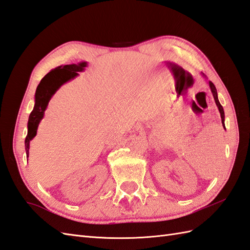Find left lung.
Segmentation results:
<instances>
[{
	"label": "left lung",
	"instance_id": "1",
	"mask_svg": "<svg viewBox=\"0 0 250 250\" xmlns=\"http://www.w3.org/2000/svg\"><path fill=\"white\" fill-rule=\"evenodd\" d=\"M203 75H204V74H203ZM204 76H205V75H204ZM205 77H206V76H205ZM209 86H210V89H211V93H212V95H213V98H214V101H215V104H216V106L219 107V111H220V114H221V118H222L223 126L225 127V123H224V121H225V114H224V108H223V106H222L221 104H220L219 98H217L216 88H215L213 83L211 82V81H209Z\"/></svg>",
	"mask_w": 250,
	"mask_h": 250
}]
</instances>
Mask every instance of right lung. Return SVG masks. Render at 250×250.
Segmentation results:
<instances>
[{"mask_svg": "<svg viewBox=\"0 0 250 250\" xmlns=\"http://www.w3.org/2000/svg\"><path fill=\"white\" fill-rule=\"evenodd\" d=\"M86 65V62H80L78 64L58 66L44 76V78L39 83L35 95L34 110L28 118L27 136L25 138V150H26L27 157L29 154V143L37 135L38 125L44 116V112L46 110L50 98L62 84L70 79H74L76 76H78L79 72L84 70Z\"/></svg>", "mask_w": 250, "mask_h": 250, "instance_id": "right-lung-1", "label": "right lung"}]
</instances>
